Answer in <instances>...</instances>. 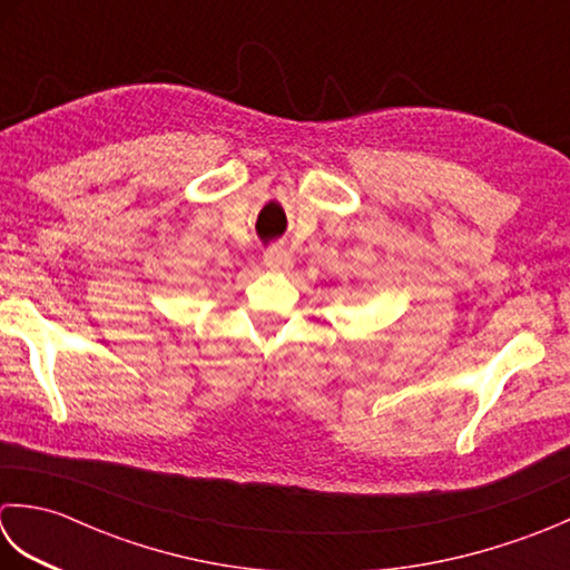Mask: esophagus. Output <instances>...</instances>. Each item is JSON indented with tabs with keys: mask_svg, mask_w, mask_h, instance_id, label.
Listing matches in <instances>:
<instances>
[{
	"mask_svg": "<svg viewBox=\"0 0 570 570\" xmlns=\"http://www.w3.org/2000/svg\"><path fill=\"white\" fill-rule=\"evenodd\" d=\"M264 266L272 272H288L294 266V256L286 249H269L264 254Z\"/></svg>",
	"mask_w": 570,
	"mask_h": 570,
	"instance_id": "esophagus-1",
	"label": "esophagus"
}]
</instances>
